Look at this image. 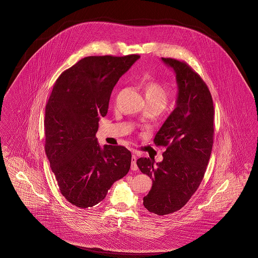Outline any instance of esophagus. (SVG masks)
<instances>
[{
    "label": "esophagus",
    "mask_w": 258,
    "mask_h": 258,
    "mask_svg": "<svg viewBox=\"0 0 258 258\" xmlns=\"http://www.w3.org/2000/svg\"><path fill=\"white\" fill-rule=\"evenodd\" d=\"M138 165H137V155L133 154L132 156V170L134 171H137L138 170Z\"/></svg>",
    "instance_id": "34e87169"
}]
</instances>
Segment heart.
<instances>
[{"mask_svg":"<svg viewBox=\"0 0 258 258\" xmlns=\"http://www.w3.org/2000/svg\"><path fill=\"white\" fill-rule=\"evenodd\" d=\"M145 97L147 101H154L161 104H165L168 99L169 92L167 88L158 80H149L144 86Z\"/></svg>","mask_w":258,"mask_h":258,"instance_id":"b5f03b06","label":"heart"}]
</instances>
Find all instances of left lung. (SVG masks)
<instances>
[{
    "label": "left lung",
    "instance_id": "obj_1",
    "mask_svg": "<svg viewBox=\"0 0 258 258\" xmlns=\"http://www.w3.org/2000/svg\"><path fill=\"white\" fill-rule=\"evenodd\" d=\"M176 73L177 106L155 136L166 147L163 161L139 158V170L152 178L143 205L157 215L183 207L199 188L210 159L214 137V106L206 83L185 61L162 58Z\"/></svg>",
    "mask_w": 258,
    "mask_h": 258
}]
</instances>
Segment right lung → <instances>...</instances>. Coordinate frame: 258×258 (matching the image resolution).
I'll return each instance as SVG.
<instances>
[{
    "mask_svg": "<svg viewBox=\"0 0 258 258\" xmlns=\"http://www.w3.org/2000/svg\"><path fill=\"white\" fill-rule=\"evenodd\" d=\"M138 59L139 55L81 59L60 74L46 104L45 152L60 194L80 208L98 204L130 171L131 151L120 145L101 148L95 135L114 86Z\"/></svg>",
    "mask_w": 258,
    "mask_h": 258,
    "instance_id": "add662e5",
    "label": "right lung"
}]
</instances>
